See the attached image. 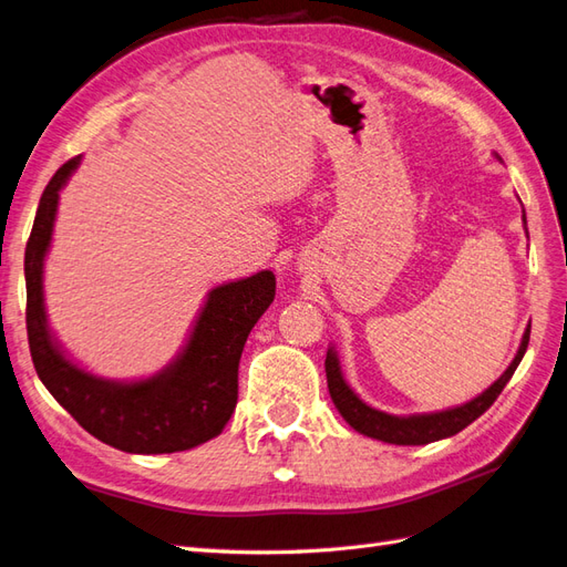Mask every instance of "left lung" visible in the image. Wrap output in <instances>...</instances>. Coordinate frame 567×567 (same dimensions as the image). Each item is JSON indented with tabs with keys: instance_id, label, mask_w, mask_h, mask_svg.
I'll list each match as a JSON object with an SVG mask.
<instances>
[{
	"instance_id": "obj_1",
	"label": "left lung",
	"mask_w": 567,
	"mask_h": 567,
	"mask_svg": "<svg viewBox=\"0 0 567 567\" xmlns=\"http://www.w3.org/2000/svg\"><path fill=\"white\" fill-rule=\"evenodd\" d=\"M525 219V217H523ZM529 343V329L523 336V343H519V350L511 367L503 372L492 386H488L482 395L474 398V401L461 405V408H451L443 412H432V415H410V417H395L386 415V412L374 410L367 403H362L360 398L353 393L346 384V379L341 374L339 358H336L333 350L327 353L324 367H327V384L333 405L339 408L343 420L353 426L355 432L372 436L377 441L384 443H395V446H424V443H432L439 439H449L457 432H463L467 424H472L480 415L494 405L501 391L506 389L511 377L515 374L519 360H523L525 350Z\"/></svg>"
}]
</instances>
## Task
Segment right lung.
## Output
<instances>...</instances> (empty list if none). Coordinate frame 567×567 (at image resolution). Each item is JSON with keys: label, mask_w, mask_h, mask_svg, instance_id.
<instances>
[{"label": "right lung", "mask_w": 567, "mask_h": 567, "mask_svg": "<svg viewBox=\"0 0 567 567\" xmlns=\"http://www.w3.org/2000/svg\"><path fill=\"white\" fill-rule=\"evenodd\" d=\"M81 157L59 166L44 188L25 246V327L35 372L56 403L106 446L126 453H176L219 436L238 403V362L248 333L274 300L271 271L209 290L190 339L159 374L118 384L73 364L54 343L42 298V265L52 240L59 190Z\"/></svg>", "instance_id": "obj_1"}]
</instances>
